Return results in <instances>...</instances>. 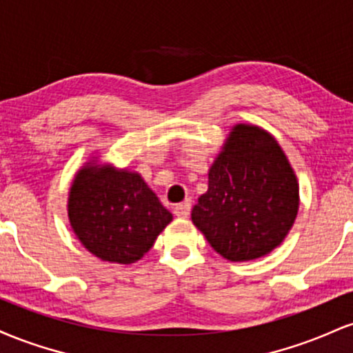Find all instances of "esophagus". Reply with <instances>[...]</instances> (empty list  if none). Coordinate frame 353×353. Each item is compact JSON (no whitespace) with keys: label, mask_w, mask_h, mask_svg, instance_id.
I'll return each mask as SVG.
<instances>
[{"label":"esophagus","mask_w":353,"mask_h":353,"mask_svg":"<svg viewBox=\"0 0 353 353\" xmlns=\"http://www.w3.org/2000/svg\"><path fill=\"white\" fill-rule=\"evenodd\" d=\"M189 214H190V201L181 202V204H177L176 208H174V216L185 219L189 217Z\"/></svg>","instance_id":"34e87169"}]
</instances>
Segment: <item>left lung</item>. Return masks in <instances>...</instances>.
<instances>
[{
    "instance_id": "obj_1",
    "label": "left lung",
    "mask_w": 353,
    "mask_h": 353,
    "mask_svg": "<svg viewBox=\"0 0 353 353\" xmlns=\"http://www.w3.org/2000/svg\"><path fill=\"white\" fill-rule=\"evenodd\" d=\"M299 204L297 176L277 139L259 125L236 124L190 219L217 254L245 262L282 244Z\"/></svg>"
}]
</instances>
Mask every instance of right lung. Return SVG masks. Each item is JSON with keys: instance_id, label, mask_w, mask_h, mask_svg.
<instances>
[{"instance_id": "obj_1", "label": "right lung", "mask_w": 353, "mask_h": 353, "mask_svg": "<svg viewBox=\"0 0 353 353\" xmlns=\"http://www.w3.org/2000/svg\"><path fill=\"white\" fill-rule=\"evenodd\" d=\"M72 232L104 262L134 264L172 221L139 172L92 157L74 174L68 197Z\"/></svg>"}]
</instances>
